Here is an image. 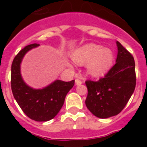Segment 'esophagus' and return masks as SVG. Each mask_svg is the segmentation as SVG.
<instances>
[{
    "label": "esophagus",
    "mask_w": 147,
    "mask_h": 147,
    "mask_svg": "<svg viewBox=\"0 0 147 147\" xmlns=\"http://www.w3.org/2000/svg\"><path fill=\"white\" fill-rule=\"evenodd\" d=\"M82 83H83V81L81 80H80V79H76V85H80Z\"/></svg>",
    "instance_id": "obj_1"
}]
</instances>
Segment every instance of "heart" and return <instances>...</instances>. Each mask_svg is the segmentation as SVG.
<instances>
[{
    "label": "heart",
    "instance_id": "b5f03b06",
    "mask_svg": "<svg viewBox=\"0 0 147 147\" xmlns=\"http://www.w3.org/2000/svg\"><path fill=\"white\" fill-rule=\"evenodd\" d=\"M71 58L80 65L87 64L86 71L90 76L100 77L110 69L113 61V54L109 49H102L101 45L91 43L74 51Z\"/></svg>",
    "mask_w": 147,
    "mask_h": 147
}]
</instances>
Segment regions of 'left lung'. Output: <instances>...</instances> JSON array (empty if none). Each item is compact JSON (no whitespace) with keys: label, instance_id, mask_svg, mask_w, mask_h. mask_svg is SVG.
<instances>
[{"label":"left lung","instance_id":"left-lung-1","mask_svg":"<svg viewBox=\"0 0 147 147\" xmlns=\"http://www.w3.org/2000/svg\"><path fill=\"white\" fill-rule=\"evenodd\" d=\"M116 64L98 81L86 80V105L94 116L108 118L119 114L125 107L136 85L135 60L131 53L117 42Z\"/></svg>","mask_w":147,"mask_h":147}]
</instances>
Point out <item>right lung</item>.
Listing matches in <instances>:
<instances>
[{"mask_svg":"<svg viewBox=\"0 0 147 147\" xmlns=\"http://www.w3.org/2000/svg\"><path fill=\"white\" fill-rule=\"evenodd\" d=\"M38 45L37 43L27 45L15 57L11 64V87L16 101L27 117L35 121H48L61 110L67 94L73 87L75 80H56L42 90L32 89L27 86L21 77V61L28 50Z\"/></svg>","mask_w":147,"mask_h":147,"instance_id":"add662e5","label":"right lung"}]
</instances>
